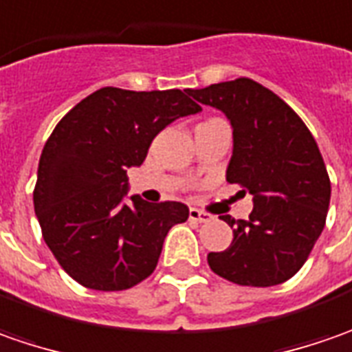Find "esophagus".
Masks as SVG:
<instances>
[{
    "label": "esophagus",
    "instance_id": "obj_1",
    "mask_svg": "<svg viewBox=\"0 0 352 352\" xmlns=\"http://www.w3.org/2000/svg\"><path fill=\"white\" fill-rule=\"evenodd\" d=\"M188 218L190 220H195V222H210L212 220V216L206 212H202V210H199V208H190L188 210Z\"/></svg>",
    "mask_w": 352,
    "mask_h": 352
}]
</instances>
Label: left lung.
<instances>
[{
    "mask_svg": "<svg viewBox=\"0 0 352 352\" xmlns=\"http://www.w3.org/2000/svg\"><path fill=\"white\" fill-rule=\"evenodd\" d=\"M188 95L230 120L234 152L226 181L253 195L248 220L222 216L234 239L224 251L208 253V265L236 285H280L302 269L325 226L331 183L320 148L302 118L253 79L188 89Z\"/></svg>",
    "mask_w": 352,
    "mask_h": 352,
    "instance_id": "1",
    "label": "left lung"
}]
</instances>
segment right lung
Wrapping results in <instances>:
<instances>
[{"instance_id":"obj_1","label":"right lung","mask_w":352,"mask_h":352,"mask_svg":"<svg viewBox=\"0 0 352 352\" xmlns=\"http://www.w3.org/2000/svg\"><path fill=\"white\" fill-rule=\"evenodd\" d=\"M200 111L181 89L103 87L56 124L32 200L46 245L79 285L126 290L153 273L167 232L187 220L188 208L138 195L126 201V171L142 165L167 124Z\"/></svg>"}]
</instances>
